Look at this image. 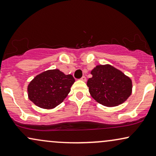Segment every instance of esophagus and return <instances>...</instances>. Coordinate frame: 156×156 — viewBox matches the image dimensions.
I'll return each instance as SVG.
<instances>
[{"mask_svg": "<svg viewBox=\"0 0 156 156\" xmlns=\"http://www.w3.org/2000/svg\"><path fill=\"white\" fill-rule=\"evenodd\" d=\"M81 80H82V81H84V82H85L86 80H87V79H86L85 76H82V77L81 78Z\"/></svg>", "mask_w": 156, "mask_h": 156, "instance_id": "34e87169", "label": "esophagus"}]
</instances>
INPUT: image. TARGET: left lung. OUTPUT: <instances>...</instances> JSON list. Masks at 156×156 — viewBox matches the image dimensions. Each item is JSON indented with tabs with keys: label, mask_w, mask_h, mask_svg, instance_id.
Masks as SVG:
<instances>
[{
	"label": "left lung",
	"mask_w": 156,
	"mask_h": 156,
	"mask_svg": "<svg viewBox=\"0 0 156 156\" xmlns=\"http://www.w3.org/2000/svg\"><path fill=\"white\" fill-rule=\"evenodd\" d=\"M91 74L93 77L87 80V85L92 97L101 104L116 106L131 95V79L111 65H98Z\"/></svg>",
	"instance_id": "obj_1"
}]
</instances>
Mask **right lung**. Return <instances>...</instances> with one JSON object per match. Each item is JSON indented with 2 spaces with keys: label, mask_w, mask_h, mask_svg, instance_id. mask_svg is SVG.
Here are the masks:
<instances>
[{
  "label": "right lung",
  "mask_w": 156,
  "mask_h": 156,
  "mask_svg": "<svg viewBox=\"0 0 156 156\" xmlns=\"http://www.w3.org/2000/svg\"><path fill=\"white\" fill-rule=\"evenodd\" d=\"M74 82L72 75L64 74L58 69L45 71L29 84V99L42 108H53L66 98Z\"/></svg>",
  "instance_id": "add662e5"
}]
</instances>
